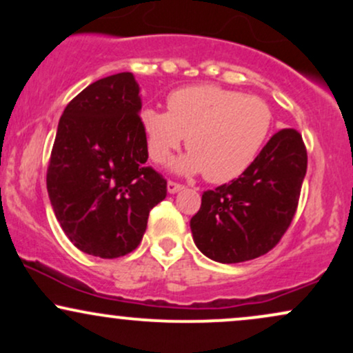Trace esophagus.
I'll use <instances>...</instances> for the list:
<instances>
[{"label":"esophagus","mask_w":353,"mask_h":353,"mask_svg":"<svg viewBox=\"0 0 353 353\" xmlns=\"http://www.w3.org/2000/svg\"><path fill=\"white\" fill-rule=\"evenodd\" d=\"M182 189H184V185L179 184V182H174V181H169L168 182L169 194H176V192H179V190H182Z\"/></svg>","instance_id":"obj_1"}]
</instances>
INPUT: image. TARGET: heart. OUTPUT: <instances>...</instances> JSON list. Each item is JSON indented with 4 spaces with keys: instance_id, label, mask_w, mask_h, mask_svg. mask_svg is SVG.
<instances>
[{
    "instance_id": "obj_1",
    "label": "heart",
    "mask_w": 353,
    "mask_h": 353,
    "mask_svg": "<svg viewBox=\"0 0 353 353\" xmlns=\"http://www.w3.org/2000/svg\"><path fill=\"white\" fill-rule=\"evenodd\" d=\"M139 123L154 163H168L185 137L190 152L177 169L204 172L209 182L222 184L254 163L270 134L274 116L264 99L201 84L171 92L168 112L144 108Z\"/></svg>"
}]
</instances>
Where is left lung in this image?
<instances>
[{"instance_id":"obj_1","label":"left lung","mask_w":353,"mask_h":353,"mask_svg":"<svg viewBox=\"0 0 353 353\" xmlns=\"http://www.w3.org/2000/svg\"><path fill=\"white\" fill-rule=\"evenodd\" d=\"M307 149L295 129L270 137L237 179L202 194L190 219L197 249L221 264L252 261L279 244L297 210Z\"/></svg>"}]
</instances>
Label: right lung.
<instances>
[{
	"mask_svg": "<svg viewBox=\"0 0 353 353\" xmlns=\"http://www.w3.org/2000/svg\"><path fill=\"white\" fill-rule=\"evenodd\" d=\"M141 106L132 72H119L83 89L59 119L48 194L68 239L94 257L132 252L168 194V181L145 165Z\"/></svg>",
	"mask_w": 353,
	"mask_h": 353,
	"instance_id": "right-lung-1",
	"label": "right lung"
}]
</instances>
